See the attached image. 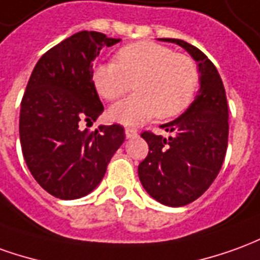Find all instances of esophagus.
I'll return each mask as SVG.
<instances>
[{
	"label": "esophagus",
	"mask_w": 260,
	"mask_h": 260,
	"mask_svg": "<svg viewBox=\"0 0 260 260\" xmlns=\"http://www.w3.org/2000/svg\"><path fill=\"white\" fill-rule=\"evenodd\" d=\"M125 135H126L128 139H131V138H135V136L138 135V132H136V129H134V128H125Z\"/></svg>",
	"instance_id": "1"
}]
</instances>
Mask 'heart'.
<instances>
[{
    "label": "heart",
    "mask_w": 260,
    "mask_h": 260,
    "mask_svg": "<svg viewBox=\"0 0 260 260\" xmlns=\"http://www.w3.org/2000/svg\"><path fill=\"white\" fill-rule=\"evenodd\" d=\"M91 81L101 99L115 101L129 91L136 94L110 108L112 121L138 125L149 118L169 119L186 111L200 83L197 63L187 54L155 42L126 45L114 56V63H100Z\"/></svg>",
    "instance_id": "heart-1"
}]
</instances>
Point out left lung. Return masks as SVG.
I'll return each mask as SVG.
<instances>
[{"mask_svg":"<svg viewBox=\"0 0 260 260\" xmlns=\"http://www.w3.org/2000/svg\"><path fill=\"white\" fill-rule=\"evenodd\" d=\"M184 48L199 63L200 91L184 114L161 128L169 139L150 131L141 134L149 152L139 163L143 188L169 207L190 204L204 194L222 166L228 146V103L222 80L200 49L180 39L161 38Z\"/></svg>","mask_w":260,"mask_h":260,"instance_id":"left-lung-1","label":"left lung"}]
</instances>
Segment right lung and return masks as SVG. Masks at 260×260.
<instances>
[{
  "label": "right lung",
  "mask_w": 260,
  "mask_h": 260,
  "mask_svg": "<svg viewBox=\"0 0 260 260\" xmlns=\"http://www.w3.org/2000/svg\"><path fill=\"white\" fill-rule=\"evenodd\" d=\"M119 39L81 30L49 49L36 63L23 92L19 138L29 172L49 194L74 200L103 180L125 141L121 125L81 131L104 111L92 86V61Z\"/></svg>",
  "instance_id": "add662e5"
}]
</instances>
